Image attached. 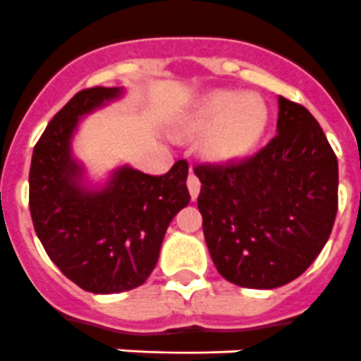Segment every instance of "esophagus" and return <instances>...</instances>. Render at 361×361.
Returning <instances> with one entry per match:
<instances>
[{"label": "esophagus", "instance_id": "34e87169", "mask_svg": "<svg viewBox=\"0 0 361 361\" xmlns=\"http://www.w3.org/2000/svg\"><path fill=\"white\" fill-rule=\"evenodd\" d=\"M187 187H189V192H190V198L196 200L200 195V187H202V183H200V180L196 178L195 172H190L189 178H187Z\"/></svg>", "mask_w": 361, "mask_h": 361}]
</instances>
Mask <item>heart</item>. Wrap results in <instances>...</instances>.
<instances>
[{"label":"heart","mask_w":361,"mask_h":361,"mask_svg":"<svg viewBox=\"0 0 361 361\" xmlns=\"http://www.w3.org/2000/svg\"><path fill=\"white\" fill-rule=\"evenodd\" d=\"M268 126V108L260 97L235 90L205 93L183 117L180 132L202 135L200 154L207 161H240L255 150Z\"/></svg>","instance_id":"obj_1"}]
</instances>
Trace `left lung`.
<instances>
[{
  "label": "left lung",
  "instance_id": "obj_1",
  "mask_svg": "<svg viewBox=\"0 0 361 361\" xmlns=\"http://www.w3.org/2000/svg\"><path fill=\"white\" fill-rule=\"evenodd\" d=\"M198 209L218 274L244 288L298 279L338 211V159L310 111L279 97L277 135L238 165H198Z\"/></svg>",
  "mask_w": 361,
  "mask_h": 361
}]
</instances>
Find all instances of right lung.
I'll return each instance as SVG.
<instances>
[{
  "instance_id": "right-lung-1",
  "label": "right lung",
  "mask_w": 361,
  "mask_h": 361,
  "mask_svg": "<svg viewBox=\"0 0 361 361\" xmlns=\"http://www.w3.org/2000/svg\"><path fill=\"white\" fill-rule=\"evenodd\" d=\"M123 93L101 86L78 92L38 139L29 172L42 246L66 277L92 293L141 286L156 268L166 227L190 202L183 159L163 176L123 165L101 185L87 183L86 169L73 157L75 132L82 117Z\"/></svg>"
}]
</instances>
